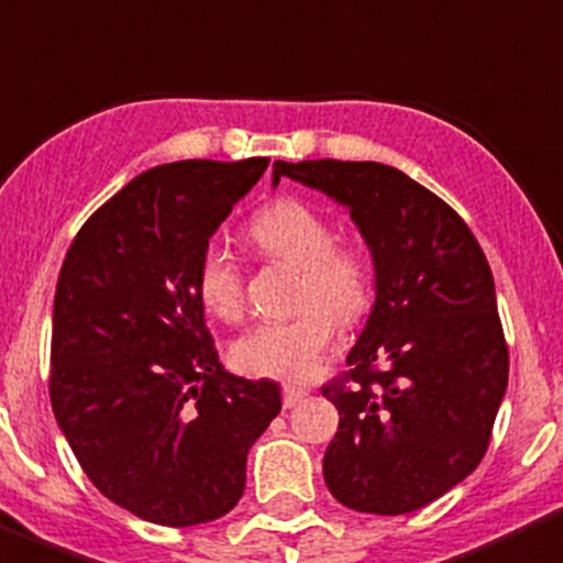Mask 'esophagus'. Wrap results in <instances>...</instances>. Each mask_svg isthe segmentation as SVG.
<instances>
[{
	"label": "esophagus",
	"mask_w": 563,
	"mask_h": 563,
	"mask_svg": "<svg viewBox=\"0 0 563 563\" xmlns=\"http://www.w3.org/2000/svg\"><path fill=\"white\" fill-rule=\"evenodd\" d=\"M306 394H309V390H306V388H295V385H283V405H286V408H295L297 402H302V399H306Z\"/></svg>",
	"instance_id": "obj_1"
}]
</instances>
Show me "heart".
Here are the masks:
<instances>
[{"label": "heart", "instance_id": "b5f03b06", "mask_svg": "<svg viewBox=\"0 0 563 563\" xmlns=\"http://www.w3.org/2000/svg\"><path fill=\"white\" fill-rule=\"evenodd\" d=\"M249 238L266 257L300 272L297 306L309 309L288 320L257 322L238 336L232 342L234 368L288 383L309 379L334 342L336 325L331 314L351 322L368 306V261L360 249L334 243V229L325 214L297 198L266 203L249 223ZM195 288L200 306L218 320H234L243 311V272L223 243H209L200 252Z\"/></svg>", "mask_w": 563, "mask_h": 563}]
</instances>
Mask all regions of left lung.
Segmentation results:
<instances>
[{"instance_id": "8db88e82", "label": "left lung", "mask_w": 563, "mask_h": 563, "mask_svg": "<svg viewBox=\"0 0 563 563\" xmlns=\"http://www.w3.org/2000/svg\"><path fill=\"white\" fill-rule=\"evenodd\" d=\"M349 209L374 263V306L349 351L345 388L322 476L356 512L402 516L471 476L507 390V345L490 266L467 223L397 166L275 161Z\"/></svg>"}]
</instances>
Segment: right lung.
Wrapping results in <instances>:
<instances>
[{"mask_svg": "<svg viewBox=\"0 0 563 563\" xmlns=\"http://www.w3.org/2000/svg\"><path fill=\"white\" fill-rule=\"evenodd\" d=\"M266 166H153L90 214L62 263L53 413L92 485L153 525L227 516L280 413V385L218 363L195 288L200 252Z\"/></svg>", "mask_w": 563, "mask_h": 563, "instance_id": "1", "label": "right lung"}]
</instances>
